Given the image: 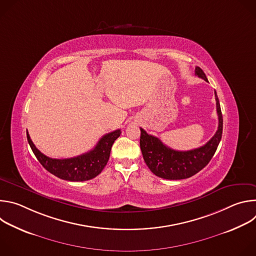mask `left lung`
I'll return each mask as SVG.
<instances>
[{"label":"left lung","mask_w":256,"mask_h":256,"mask_svg":"<svg viewBox=\"0 0 256 256\" xmlns=\"http://www.w3.org/2000/svg\"><path fill=\"white\" fill-rule=\"evenodd\" d=\"M196 75L208 82L204 70L196 66ZM218 126L214 136L202 147L190 151H176L164 144L158 138L140 128V146L144 160L158 177L170 180L186 179L200 172L212 158L223 132V116L220 102L214 91Z\"/></svg>","instance_id":"1"}]
</instances>
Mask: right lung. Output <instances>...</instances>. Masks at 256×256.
<instances>
[{"label":"right lung","instance_id":"1","mask_svg":"<svg viewBox=\"0 0 256 256\" xmlns=\"http://www.w3.org/2000/svg\"><path fill=\"white\" fill-rule=\"evenodd\" d=\"M27 140L35 157L52 174L68 181H85L101 173L110 156L114 140L120 136L122 130H116L103 136L93 150L80 156L68 159H52L44 155L31 140L28 132Z\"/></svg>","mask_w":256,"mask_h":256}]
</instances>
